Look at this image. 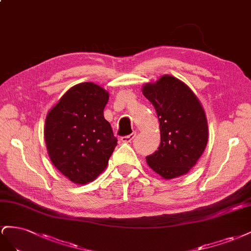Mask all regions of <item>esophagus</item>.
<instances>
[{"label": "esophagus", "instance_id": "obj_1", "mask_svg": "<svg viewBox=\"0 0 251 251\" xmlns=\"http://www.w3.org/2000/svg\"><path fill=\"white\" fill-rule=\"evenodd\" d=\"M135 137V132L134 133H131V134H128V135H125V137H122L121 138V141L123 143H130Z\"/></svg>", "mask_w": 251, "mask_h": 251}]
</instances>
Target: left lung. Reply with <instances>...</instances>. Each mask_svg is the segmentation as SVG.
Listing matches in <instances>:
<instances>
[{
    "mask_svg": "<svg viewBox=\"0 0 251 251\" xmlns=\"http://www.w3.org/2000/svg\"><path fill=\"white\" fill-rule=\"evenodd\" d=\"M143 95L154 107L161 143L146 156L149 167L164 178L186 175L196 165L208 141L203 107L187 85L171 75L146 84Z\"/></svg>",
    "mask_w": 251,
    "mask_h": 251,
    "instance_id": "1",
    "label": "left lung"
}]
</instances>
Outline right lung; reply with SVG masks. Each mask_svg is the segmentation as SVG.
I'll return each instance as SVG.
<instances>
[{
    "label": "right lung",
    "mask_w": 251,
    "mask_h": 251,
    "mask_svg": "<svg viewBox=\"0 0 251 251\" xmlns=\"http://www.w3.org/2000/svg\"><path fill=\"white\" fill-rule=\"evenodd\" d=\"M108 99V92L94 83L77 84L47 114L44 135L50 160L75 184L94 181L118 144L103 114Z\"/></svg>",
    "instance_id": "1"
}]
</instances>
